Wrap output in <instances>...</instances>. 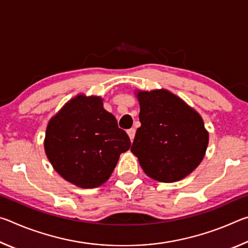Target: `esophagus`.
Returning a JSON list of instances; mask_svg holds the SVG:
<instances>
[{
    "mask_svg": "<svg viewBox=\"0 0 248 248\" xmlns=\"http://www.w3.org/2000/svg\"><path fill=\"white\" fill-rule=\"evenodd\" d=\"M127 133H128V136H129V138H130V140L133 141L134 136H136V129H134V128L129 129L128 131H127Z\"/></svg>",
    "mask_w": 248,
    "mask_h": 248,
    "instance_id": "34e87169",
    "label": "esophagus"
}]
</instances>
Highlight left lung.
<instances>
[{"label": "left lung", "instance_id": "1", "mask_svg": "<svg viewBox=\"0 0 248 248\" xmlns=\"http://www.w3.org/2000/svg\"><path fill=\"white\" fill-rule=\"evenodd\" d=\"M141 127L131 152L144 173L161 183H174L202 161L209 132L198 111L169 90L137 91Z\"/></svg>", "mask_w": 248, "mask_h": 248}]
</instances>
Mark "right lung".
I'll list each match as a JSON object with an SVG mask.
<instances>
[{
  "instance_id": "right-lung-1",
  "label": "right lung",
  "mask_w": 248,
  "mask_h": 248,
  "mask_svg": "<svg viewBox=\"0 0 248 248\" xmlns=\"http://www.w3.org/2000/svg\"><path fill=\"white\" fill-rule=\"evenodd\" d=\"M44 145L54 170L87 189L107 182L131 142L100 96L78 94L49 120Z\"/></svg>"
}]
</instances>
